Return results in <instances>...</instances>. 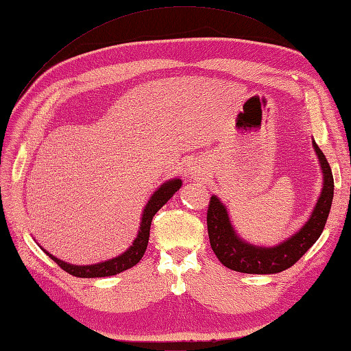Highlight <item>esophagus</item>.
<instances>
[{
  "mask_svg": "<svg viewBox=\"0 0 351 351\" xmlns=\"http://www.w3.org/2000/svg\"><path fill=\"white\" fill-rule=\"evenodd\" d=\"M195 173H196V171H195Z\"/></svg>",
  "mask_w": 351,
  "mask_h": 351,
  "instance_id": "esophagus-1",
  "label": "esophagus"
}]
</instances>
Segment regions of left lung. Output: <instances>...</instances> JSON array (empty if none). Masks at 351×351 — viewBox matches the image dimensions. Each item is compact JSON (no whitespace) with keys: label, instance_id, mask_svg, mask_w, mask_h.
Here are the masks:
<instances>
[{"label":"left lung","instance_id":"8db88e82","mask_svg":"<svg viewBox=\"0 0 351 351\" xmlns=\"http://www.w3.org/2000/svg\"><path fill=\"white\" fill-rule=\"evenodd\" d=\"M313 147L317 153L323 173L322 192L310 219L296 234L283 243L274 247H261L241 240L230 223L225 205L216 195L211 196L207 211L210 245L226 268L245 274H277L295 265L319 240L333 199V176L326 158L315 141H313Z\"/></svg>","mask_w":351,"mask_h":351}]
</instances>
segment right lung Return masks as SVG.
<instances>
[{
    "mask_svg": "<svg viewBox=\"0 0 351 351\" xmlns=\"http://www.w3.org/2000/svg\"><path fill=\"white\" fill-rule=\"evenodd\" d=\"M182 187V180L180 178H173V180H168L164 184H160L158 189L153 192L150 196L149 202L146 204L143 211V217L140 221V230L138 235L134 240L132 245L128 249L125 253L121 256H116V258L99 262L95 265H71L66 263L61 259L55 258L53 254H50L49 252L45 253L49 256L50 259L55 261L59 267H61L64 271H66L68 274H71L74 277H80V278H95V277H110V276H116L119 272L126 271L132 268L134 265L138 263L141 258L144 256V252L147 249V243H149V237H150V225H152V219L156 213L162 208V205L167 204L169 201L171 196H173L178 189Z\"/></svg>",
    "mask_w": 351,
    "mask_h": 351,
    "instance_id": "1",
    "label": "right lung"
}]
</instances>
